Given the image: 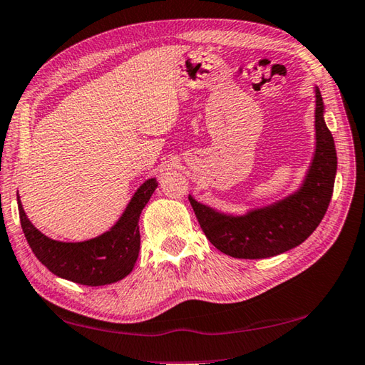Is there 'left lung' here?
I'll use <instances>...</instances> for the list:
<instances>
[{
  "label": "left lung",
  "mask_w": 365,
  "mask_h": 365,
  "mask_svg": "<svg viewBox=\"0 0 365 365\" xmlns=\"http://www.w3.org/2000/svg\"><path fill=\"white\" fill-rule=\"evenodd\" d=\"M316 147L307 174L292 193L244 214L217 210L188 195L197 222L214 246L235 258H268L284 254L308 240L326 215L334 193L336 150L324 119V102L314 88Z\"/></svg>",
  "instance_id": "8db88e82"
}]
</instances>
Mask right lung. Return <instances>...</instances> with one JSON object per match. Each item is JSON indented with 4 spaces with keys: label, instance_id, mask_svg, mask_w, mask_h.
Wrapping results in <instances>:
<instances>
[{
    "label": "right lung",
    "instance_id": "right-lung-1",
    "mask_svg": "<svg viewBox=\"0 0 365 365\" xmlns=\"http://www.w3.org/2000/svg\"><path fill=\"white\" fill-rule=\"evenodd\" d=\"M156 188V178L145 180L113 227L79 242L56 241L43 235L26 217L17 193L24 235L38 260L62 279L92 287L118 282L134 269L140 250L138 218Z\"/></svg>",
    "mask_w": 365,
    "mask_h": 365
}]
</instances>
